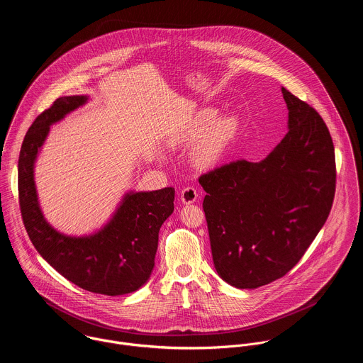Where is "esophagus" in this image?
<instances>
[{
  "instance_id": "esophagus-1",
  "label": "esophagus",
  "mask_w": 363,
  "mask_h": 363,
  "mask_svg": "<svg viewBox=\"0 0 363 363\" xmlns=\"http://www.w3.org/2000/svg\"><path fill=\"white\" fill-rule=\"evenodd\" d=\"M197 197H199V193L194 187L189 186V187H184L180 193V200L183 204H193L197 201Z\"/></svg>"
}]
</instances>
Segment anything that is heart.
<instances>
[{
    "label": "heart",
    "mask_w": 363,
    "mask_h": 363,
    "mask_svg": "<svg viewBox=\"0 0 363 363\" xmlns=\"http://www.w3.org/2000/svg\"><path fill=\"white\" fill-rule=\"evenodd\" d=\"M218 117L215 108L201 110L191 121L186 134L187 140L203 139L197 143L193 150L191 159L200 169H209L215 166L225 154L226 148L236 138L239 133V118L233 114Z\"/></svg>",
    "instance_id": "b5f03b06"
}]
</instances>
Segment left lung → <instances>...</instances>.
<instances>
[{"label":"left lung","mask_w":363,"mask_h":363,"mask_svg":"<svg viewBox=\"0 0 363 363\" xmlns=\"http://www.w3.org/2000/svg\"><path fill=\"white\" fill-rule=\"evenodd\" d=\"M288 133L259 162L203 174V208L215 269L255 289L291 271L325 223L335 193V155L320 114L285 88Z\"/></svg>","instance_id":"left-lung-1"}]
</instances>
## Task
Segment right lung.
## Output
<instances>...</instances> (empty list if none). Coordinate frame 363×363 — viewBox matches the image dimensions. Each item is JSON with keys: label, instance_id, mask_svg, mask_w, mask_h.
I'll list each match as a JSON object with an SVG mask.
<instances>
[{"label": "right lung", "instance_id": "1", "mask_svg": "<svg viewBox=\"0 0 363 363\" xmlns=\"http://www.w3.org/2000/svg\"><path fill=\"white\" fill-rule=\"evenodd\" d=\"M88 101L84 95L58 98L28 130L18 160L19 206L29 239L55 271L85 291L118 296L150 279L159 229L174 209V189L128 191L110 220L92 235L68 236L52 228L39 206L35 162L52 124Z\"/></svg>", "mask_w": 363, "mask_h": 363}]
</instances>
